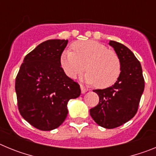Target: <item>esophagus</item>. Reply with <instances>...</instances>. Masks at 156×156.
<instances>
[{
	"instance_id": "1",
	"label": "esophagus",
	"mask_w": 156,
	"mask_h": 156,
	"mask_svg": "<svg viewBox=\"0 0 156 156\" xmlns=\"http://www.w3.org/2000/svg\"><path fill=\"white\" fill-rule=\"evenodd\" d=\"M80 89H81V93L84 94L86 93L87 91H88V88L85 87L84 86H83V85H80Z\"/></svg>"
}]
</instances>
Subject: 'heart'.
<instances>
[{"label":"heart","mask_w":156,"mask_h":156,"mask_svg":"<svg viewBox=\"0 0 156 156\" xmlns=\"http://www.w3.org/2000/svg\"><path fill=\"white\" fill-rule=\"evenodd\" d=\"M72 49L73 51H64L60 58V66L69 78H76L85 68L87 71L83 74V80L101 89L109 87L118 80L121 62L114 51L93 40L76 41Z\"/></svg>","instance_id":"1"}]
</instances>
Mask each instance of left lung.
Instances as JSON below:
<instances>
[{
	"instance_id": "8db88e82",
	"label": "left lung",
	"mask_w": 156,
	"mask_h": 156,
	"mask_svg": "<svg viewBox=\"0 0 156 156\" xmlns=\"http://www.w3.org/2000/svg\"><path fill=\"white\" fill-rule=\"evenodd\" d=\"M121 62V73L112 86L94 90L99 103L90 109L92 119L99 126L113 129L131 119L138 109L144 89V80L140 62L123 44L110 41Z\"/></svg>"
}]
</instances>
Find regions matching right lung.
I'll return each instance as SVG.
<instances>
[{
	"instance_id": "right-lung-1",
	"label": "right lung",
	"mask_w": 156,
	"mask_h": 156,
	"mask_svg": "<svg viewBox=\"0 0 156 156\" xmlns=\"http://www.w3.org/2000/svg\"><path fill=\"white\" fill-rule=\"evenodd\" d=\"M68 40H48L23 60L16 79L18 108L25 120L41 130L56 129L66 119L67 104L81 90L66 75L60 58Z\"/></svg>"
}]
</instances>
